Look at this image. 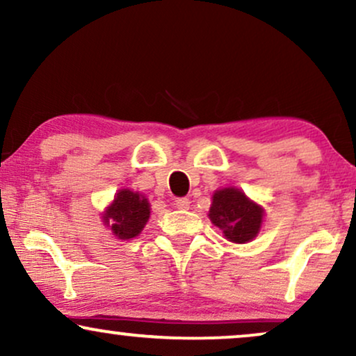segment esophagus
I'll return each mask as SVG.
<instances>
[{"label": "esophagus", "mask_w": 356, "mask_h": 356, "mask_svg": "<svg viewBox=\"0 0 356 356\" xmlns=\"http://www.w3.org/2000/svg\"><path fill=\"white\" fill-rule=\"evenodd\" d=\"M174 205H175V209H179V210H187L188 205H191V202H188V199H186V197H182V199L174 200Z\"/></svg>", "instance_id": "esophagus-1"}]
</instances>
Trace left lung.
<instances>
[{
  "label": "left lung",
  "mask_w": 356,
  "mask_h": 356,
  "mask_svg": "<svg viewBox=\"0 0 356 356\" xmlns=\"http://www.w3.org/2000/svg\"><path fill=\"white\" fill-rule=\"evenodd\" d=\"M209 217L233 243H246L258 235L263 209L238 188H222L213 193Z\"/></svg>",
  "instance_id": "left-lung-1"
}]
</instances>
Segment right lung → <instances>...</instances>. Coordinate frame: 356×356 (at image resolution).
Segmentation results:
<instances>
[{"label":"right lung","instance_id":"1","mask_svg":"<svg viewBox=\"0 0 356 356\" xmlns=\"http://www.w3.org/2000/svg\"><path fill=\"white\" fill-rule=\"evenodd\" d=\"M149 213L147 199L139 195L138 192L123 188L116 193L113 204L108 207L103 220L110 225L111 232L120 240H129L141 233L149 218Z\"/></svg>","mask_w":356,"mask_h":356}]
</instances>
